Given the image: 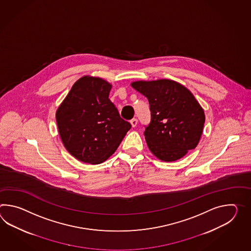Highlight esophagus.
Masks as SVG:
<instances>
[{"label": "esophagus", "instance_id": "obj_1", "mask_svg": "<svg viewBox=\"0 0 251 251\" xmlns=\"http://www.w3.org/2000/svg\"><path fill=\"white\" fill-rule=\"evenodd\" d=\"M129 123L131 124V126H132L133 128H135V127L137 126V124H138V120H137V119H132Z\"/></svg>", "mask_w": 251, "mask_h": 251}]
</instances>
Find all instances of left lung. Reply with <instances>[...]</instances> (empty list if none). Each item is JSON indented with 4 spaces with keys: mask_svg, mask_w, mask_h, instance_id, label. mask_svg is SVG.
Listing matches in <instances>:
<instances>
[{
    "mask_svg": "<svg viewBox=\"0 0 251 251\" xmlns=\"http://www.w3.org/2000/svg\"><path fill=\"white\" fill-rule=\"evenodd\" d=\"M130 85L150 102L151 122L144 135L154 156L162 161H176L196 148L205 114L189 90L169 79L135 81Z\"/></svg>",
    "mask_w": 251,
    "mask_h": 251,
    "instance_id": "left-lung-1",
    "label": "left lung"
}]
</instances>
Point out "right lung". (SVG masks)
I'll return each instance as SVG.
<instances>
[{
  "instance_id": "1",
  "label": "right lung",
  "mask_w": 251,
  "mask_h": 251,
  "mask_svg": "<svg viewBox=\"0 0 251 251\" xmlns=\"http://www.w3.org/2000/svg\"><path fill=\"white\" fill-rule=\"evenodd\" d=\"M112 86L102 78L84 75L73 84L56 110L62 142L80 161L92 165L105 161L131 128L109 99Z\"/></svg>"
}]
</instances>
